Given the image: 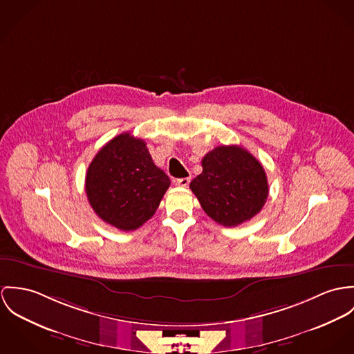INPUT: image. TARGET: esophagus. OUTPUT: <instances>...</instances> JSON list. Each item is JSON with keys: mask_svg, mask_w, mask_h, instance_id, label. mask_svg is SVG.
Instances as JSON below:
<instances>
[{"mask_svg": "<svg viewBox=\"0 0 354 354\" xmlns=\"http://www.w3.org/2000/svg\"><path fill=\"white\" fill-rule=\"evenodd\" d=\"M174 183L179 187H187L190 183V178H182V179H175Z\"/></svg>", "mask_w": 354, "mask_h": 354, "instance_id": "esophagus-1", "label": "esophagus"}]
</instances>
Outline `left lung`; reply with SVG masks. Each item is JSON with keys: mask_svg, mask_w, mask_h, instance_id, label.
<instances>
[{"mask_svg": "<svg viewBox=\"0 0 354 354\" xmlns=\"http://www.w3.org/2000/svg\"><path fill=\"white\" fill-rule=\"evenodd\" d=\"M205 213L224 227L257 216L269 196L262 164L237 145H221L202 158V172L190 183Z\"/></svg>", "mask_w": 354, "mask_h": 354, "instance_id": "1", "label": "left lung"}]
</instances>
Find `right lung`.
Here are the masks:
<instances>
[{"instance_id": "1", "label": "right lung", "mask_w": 354, "mask_h": 354, "mask_svg": "<svg viewBox=\"0 0 354 354\" xmlns=\"http://www.w3.org/2000/svg\"><path fill=\"white\" fill-rule=\"evenodd\" d=\"M171 180L155 165L144 140L122 133L93 158L85 192L95 213L120 231H134L156 212Z\"/></svg>"}]
</instances>
